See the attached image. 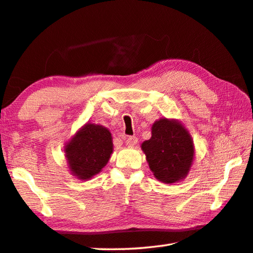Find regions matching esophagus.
I'll return each mask as SVG.
<instances>
[{"label":"esophagus","instance_id":"obj_1","mask_svg":"<svg viewBox=\"0 0 253 253\" xmlns=\"http://www.w3.org/2000/svg\"><path fill=\"white\" fill-rule=\"evenodd\" d=\"M125 141H126L128 146H135L136 143L138 142V139H137V137H135V136H128V137L125 138Z\"/></svg>","mask_w":253,"mask_h":253}]
</instances>
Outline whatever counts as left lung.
Wrapping results in <instances>:
<instances>
[{"instance_id":"1","label":"left lung","mask_w":253,"mask_h":253,"mask_svg":"<svg viewBox=\"0 0 253 253\" xmlns=\"http://www.w3.org/2000/svg\"><path fill=\"white\" fill-rule=\"evenodd\" d=\"M150 170L163 183L179 182L194 159L192 137L179 121L160 118L151 127V138L141 143Z\"/></svg>"}]
</instances>
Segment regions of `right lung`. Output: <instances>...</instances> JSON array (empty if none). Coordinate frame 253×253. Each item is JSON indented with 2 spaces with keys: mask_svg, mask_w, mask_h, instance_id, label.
<instances>
[{
  "mask_svg": "<svg viewBox=\"0 0 253 253\" xmlns=\"http://www.w3.org/2000/svg\"><path fill=\"white\" fill-rule=\"evenodd\" d=\"M66 158L72 175L86 181L100 173L113 152L112 133L107 128L85 124L67 142Z\"/></svg>",
  "mask_w": 253,
  "mask_h": 253,
  "instance_id": "add662e5",
  "label": "right lung"
}]
</instances>
